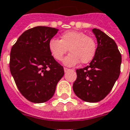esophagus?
<instances>
[{"label": "esophagus", "mask_w": 130, "mask_h": 130, "mask_svg": "<svg viewBox=\"0 0 130 130\" xmlns=\"http://www.w3.org/2000/svg\"><path fill=\"white\" fill-rule=\"evenodd\" d=\"M64 72L66 73V72H68L69 71H70V69H67V68H64Z\"/></svg>", "instance_id": "esophagus-1"}]
</instances>
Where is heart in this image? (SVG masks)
Here are the masks:
<instances>
[{
  "mask_svg": "<svg viewBox=\"0 0 130 130\" xmlns=\"http://www.w3.org/2000/svg\"><path fill=\"white\" fill-rule=\"evenodd\" d=\"M61 39L52 38L48 42V49L57 61H61L68 51L71 53L66 57V66H74L81 61L87 64L95 56L97 49L96 41L84 32L68 31L61 35Z\"/></svg>",
  "mask_w": 130,
  "mask_h": 130,
  "instance_id": "obj_1",
  "label": "heart"
}]
</instances>
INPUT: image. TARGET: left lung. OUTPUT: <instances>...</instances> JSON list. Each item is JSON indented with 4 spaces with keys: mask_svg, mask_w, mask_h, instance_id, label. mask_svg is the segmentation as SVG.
I'll use <instances>...</instances> for the list:
<instances>
[{
    "mask_svg": "<svg viewBox=\"0 0 130 130\" xmlns=\"http://www.w3.org/2000/svg\"><path fill=\"white\" fill-rule=\"evenodd\" d=\"M92 31L97 40L96 54L89 66L76 70L73 88L83 101L95 103L109 94L119 77L121 55L113 39L98 29Z\"/></svg>",
    "mask_w": 130,
    "mask_h": 130,
    "instance_id": "left-lung-1",
    "label": "left lung"
}]
</instances>
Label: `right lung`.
I'll list each match as a JSON object with an SVG mask.
<instances>
[{"instance_id":"right-lung-1","label":"right lung","mask_w":130,"mask_h":130,"mask_svg":"<svg viewBox=\"0 0 130 130\" xmlns=\"http://www.w3.org/2000/svg\"><path fill=\"white\" fill-rule=\"evenodd\" d=\"M57 31L43 26L29 29L11 48V73L20 93L33 103H44L52 98L57 83L64 76L63 66L48 49V42Z\"/></svg>"}]
</instances>
